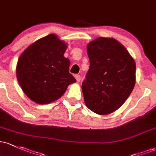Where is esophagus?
<instances>
[{
    "mask_svg": "<svg viewBox=\"0 0 156 156\" xmlns=\"http://www.w3.org/2000/svg\"><path fill=\"white\" fill-rule=\"evenodd\" d=\"M75 79H76L77 82H80V81H81V76H80L79 75H75Z\"/></svg>",
    "mask_w": 156,
    "mask_h": 156,
    "instance_id": "obj_1",
    "label": "esophagus"
}]
</instances>
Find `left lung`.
Here are the masks:
<instances>
[{"instance_id":"8db88e82","label":"left lung","mask_w":156,"mask_h":156,"mask_svg":"<svg viewBox=\"0 0 156 156\" xmlns=\"http://www.w3.org/2000/svg\"><path fill=\"white\" fill-rule=\"evenodd\" d=\"M90 69L82 83L84 103L95 113L117 110L136 83V66L127 49L112 37H100L87 44Z\"/></svg>"}]
</instances>
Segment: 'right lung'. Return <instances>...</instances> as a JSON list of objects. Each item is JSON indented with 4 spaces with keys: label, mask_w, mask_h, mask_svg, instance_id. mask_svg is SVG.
<instances>
[{
    "label": "right lung",
    "mask_w": 156,
    "mask_h": 156,
    "mask_svg": "<svg viewBox=\"0 0 156 156\" xmlns=\"http://www.w3.org/2000/svg\"><path fill=\"white\" fill-rule=\"evenodd\" d=\"M66 49L64 41L50 34L32 43L20 55L17 79L25 95L35 103L58 100L76 82L69 73V60L64 56Z\"/></svg>",
    "instance_id": "add662e5"
}]
</instances>
